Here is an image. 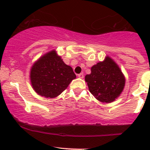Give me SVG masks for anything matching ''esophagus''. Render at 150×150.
Segmentation results:
<instances>
[{"label":"esophagus","mask_w":150,"mask_h":150,"mask_svg":"<svg viewBox=\"0 0 150 150\" xmlns=\"http://www.w3.org/2000/svg\"><path fill=\"white\" fill-rule=\"evenodd\" d=\"M78 78H83V77H84V75H83V73H80V74H78Z\"/></svg>","instance_id":"34e87169"}]
</instances>
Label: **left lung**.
<instances>
[{"label":"left lung","instance_id":"8db88e82","mask_svg":"<svg viewBox=\"0 0 150 150\" xmlns=\"http://www.w3.org/2000/svg\"><path fill=\"white\" fill-rule=\"evenodd\" d=\"M86 75L85 81L89 91L102 102L110 103L117 99L125 86V79L118 65L110 57L97 63Z\"/></svg>","mask_w":150,"mask_h":150}]
</instances>
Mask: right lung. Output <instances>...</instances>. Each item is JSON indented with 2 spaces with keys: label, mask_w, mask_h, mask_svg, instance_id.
Masks as SVG:
<instances>
[{
  "label": "right lung",
  "mask_w": 150,
  "mask_h": 150,
  "mask_svg": "<svg viewBox=\"0 0 150 150\" xmlns=\"http://www.w3.org/2000/svg\"><path fill=\"white\" fill-rule=\"evenodd\" d=\"M75 78L72 68L67 65L54 50L40 57L30 69L33 89L46 98L57 97Z\"/></svg>",
  "instance_id": "obj_1"
}]
</instances>
